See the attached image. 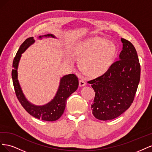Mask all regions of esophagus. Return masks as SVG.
I'll return each instance as SVG.
<instances>
[{
	"label": "esophagus",
	"instance_id": "1",
	"mask_svg": "<svg viewBox=\"0 0 152 152\" xmlns=\"http://www.w3.org/2000/svg\"><path fill=\"white\" fill-rule=\"evenodd\" d=\"M86 85V82L84 79H80L79 80V86L80 87H83Z\"/></svg>",
	"mask_w": 152,
	"mask_h": 152
}]
</instances>
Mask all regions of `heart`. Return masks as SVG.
<instances>
[{
	"instance_id": "obj_1",
	"label": "heart",
	"mask_w": 152,
	"mask_h": 152,
	"mask_svg": "<svg viewBox=\"0 0 152 152\" xmlns=\"http://www.w3.org/2000/svg\"><path fill=\"white\" fill-rule=\"evenodd\" d=\"M71 54L80 59L79 68L85 75L98 77L107 73L112 66L117 48L112 41L96 37L77 44L72 48Z\"/></svg>"
}]
</instances>
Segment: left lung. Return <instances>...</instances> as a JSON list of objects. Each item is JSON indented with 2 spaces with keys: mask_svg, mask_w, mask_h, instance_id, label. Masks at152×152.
<instances>
[{
  "mask_svg": "<svg viewBox=\"0 0 152 152\" xmlns=\"http://www.w3.org/2000/svg\"><path fill=\"white\" fill-rule=\"evenodd\" d=\"M121 41L119 60L104 75L88 81L95 92L92 112L101 121L112 120L126 111L134 101L140 82L141 68L136 50L129 40Z\"/></svg>",
  "mask_w": 152,
  "mask_h": 152,
  "instance_id": "obj_1",
  "label": "left lung"
}]
</instances>
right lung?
Listing matches in <instances>:
<instances>
[{"label":"right lung","instance_id":"obj_1","mask_svg":"<svg viewBox=\"0 0 152 152\" xmlns=\"http://www.w3.org/2000/svg\"><path fill=\"white\" fill-rule=\"evenodd\" d=\"M44 37H51L55 38L52 34L44 35ZM44 36H40L41 39ZM35 42L34 37L26 39L21 45L19 49L14 58L12 63V79L14 88L18 99L22 107L31 116L45 121H54L60 118L65 111L67 98L77 89L79 86L78 78L74 74H68L63 76L61 80L56 96L52 101L46 104L37 106L31 104L25 98L18 80V67L21 54L28 48L30 45Z\"/></svg>","mask_w":152,"mask_h":152}]
</instances>
